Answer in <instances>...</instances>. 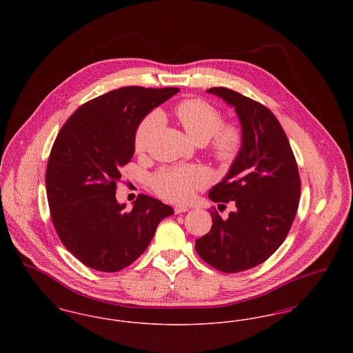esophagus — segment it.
<instances>
[{
    "label": "esophagus",
    "mask_w": 353,
    "mask_h": 353,
    "mask_svg": "<svg viewBox=\"0 0 353 353\" xmlns=\"http://www.w3.org/2000/svg\"><path fill=\"white\" fill-rule=\"evenodd\" d=\"M188 210H189V208L184 206V205H177V206H174V213H176V214H181V213H185V212H188Z\"/></svg>",
    "instance_id": "esophagus-1"
}]
</instances>
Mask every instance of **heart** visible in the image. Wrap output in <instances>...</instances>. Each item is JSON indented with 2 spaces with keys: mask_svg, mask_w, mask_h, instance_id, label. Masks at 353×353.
I'll return each instance as SVG.
<instances>
[{
  "mask_svg": "<svg viewBox=\"0 0 353 353\" xmlns=\"http://www.w3.org/2000/svg\"><path fill=\"white\" fill-rule=\"evenodd\" d=\"M174 117L185 132L196 143L210 139L209 151L221 165H232L243 147V132L236 123H223L219 108L201 98H189L176 104ZM161 125L159 112H151L143 119L134 136V151L139 154L150 150ZM208 183L201 168L173 167L159 170L151 179L152 189L157 196L170 202L189 201L194 192Z\"/></svg>",
  "mask_w": 353,
  "mask_h": 353,
  "instance_id": "b5f03b06",
  "label": "heart"
}]
</instances>
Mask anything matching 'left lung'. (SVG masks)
<instances>
[{
	"label": "left lung",
	"instance_id": "left-lung-1",
	"mask_svg": "<svg viewBox=\"0 0 353 353\" xmlns=\"http://www.w3.org/2000/svg\"><path fill=\"white\" fill-rule=\"evenodd\" d=\"M208 92L234 107L243 147L226 177L209 192L212 201H233L236 209L222 219L213 208L212 229L196 239V252L212 268L234 274L263 263L283 243L302 184L285 131L266 105L226 87Z\"/></svg>",
	"mask_w": 353,
	"mask_h": 353
}]
</instances>
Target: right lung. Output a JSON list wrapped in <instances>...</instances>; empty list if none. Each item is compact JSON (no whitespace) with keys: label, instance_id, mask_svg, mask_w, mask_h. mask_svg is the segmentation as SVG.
<instances>
[{"label":"right lung","instance_id":"add662e5","mask_svg":"<svg viewBox=\"0 0 353 353\" xmlns=\"http://www.w3.org/2000/svg\"><path fill=\"white\" fill-rule=\"evenodd\" d=\"M177 87H121L82 104L51 148L46 192L51 221L63 246L84 266L117 272L147 250L173 209L139 194L134 208L117 201L120 168L134 156L143 118L177 94Z\"/></svg>","mask_w":353,"mask_h":353}]
</instances>
